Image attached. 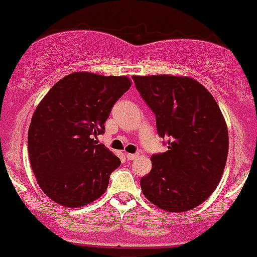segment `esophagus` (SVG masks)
<instances>
[{
  "label": "esophagus",
  "instance_id": "obj_1",
  "mask_svg": "<svg viewBox=\"0 0 257 257\" xmlns=\"http://www.w3.org/2000/svg\"><path fill=\"white\" fill-rule=\"evenodd\" d=\"M138 157V154H132V153H126V158H128V161H134V159Z\"/></svg>",
  "mask_w": 257,
  "mask_h": 257
}]
</instances>
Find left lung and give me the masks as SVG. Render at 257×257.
Returning <instances> with one entry per match:
<instances>
[{
    "label": "left lung",
    "instance_id": "8db88e82",
    "mask_svg": "<svg viewBox=\"0 0 257 257\" xmlns=\"http://www.w3.org/2000/svg\"><path fill=\"white\" fill-rule=\"evenodd\" d=\"M156 114L168 151L152 156L141 178L143 195L168 212H184L207 200L220 183L228 153V131L212 94L188 76H132Z\"/></svg>",
    "mask_w": 257,
    "mask_h": 257
}]
</instances>
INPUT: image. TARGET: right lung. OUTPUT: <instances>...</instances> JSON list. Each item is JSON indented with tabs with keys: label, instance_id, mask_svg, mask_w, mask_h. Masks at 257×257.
Segmentation results:
<instances>
[{
	"label": "right lung",
	"instance_id": "1",
	"mask_svg": "<svg viewBox=\"0 0 257 257\" xmlns=\"http://www.w3.org/2000/svg\"><path fill=\"white\" fill-rule=\"evenodd\" d=\"M126 76L76 71L57 81L37 105L29 128V156L40 188L54 202L75 208L98 200L120 159L96 138Z\"/></svg>",
	"mask_w": 257,
	"mask_h": 257
}]
</instances>
